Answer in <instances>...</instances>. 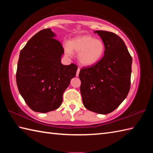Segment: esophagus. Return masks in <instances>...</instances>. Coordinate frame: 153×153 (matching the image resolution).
I'll return each mask as SVG.
<instances>
[{
  "label": "esophagus",
  "instance_id": "obj_1",
  "mask_svg": "<svg viewBox=\"0 0 153 153\" xmlns=\"http://www.w3.org/2000/svg\"><path fill=\"white\" fill-rule=\"evenodd\" d=\"M79 71H80V68H77V73H76V76H79Z\"/></svg>",
  "mask_w": 153,
  "mask_h": 153
}]
</instances>
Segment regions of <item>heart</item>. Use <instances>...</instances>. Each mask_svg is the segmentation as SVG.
<instances>
[{"instance_id":"b5f03b06","label":"heart","mask_w":153,"mask_h":153,"mask_svg":"<svg viewBox=\"0 0 153 153\" xmlns=\"http://www.w3.org/2000/svg\"><path fill=\"white\" fill-rule=\"evenodd\" d=\"M64 50L68 55H71L72 52L79 53V62L83 66H91L102 58L105 46L100 39H95L90 35H80L73 38L69 44L65 45Z\"/></svg>"}]
</instances>
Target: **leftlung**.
I'll return each mask as SVG.
<instances>
[{
	"label": "left lung",
	"mask_w": 153,
	"mask_h": 153,
	"mask_svg": "<svg viewBox=\"0 0 153 153\" xmlns=\"http://www.w3.org/2000/svg\"><path fill=\"white\" fill-rule=\"evenodd\" d=\"M105 44V55L99 62L81 69L80 91L84 106L106 114L118 108L130 89L132 58L118 35L95 31Z\"/></svg>",
	"instance_id": "obj_1"
}]
</instances>
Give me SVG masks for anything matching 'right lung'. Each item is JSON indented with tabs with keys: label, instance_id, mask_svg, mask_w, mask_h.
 I'll list each match as a JSON object with an SVG mask.
<instances>
[{
	"label": "right lung",
	"instance_id": "obj_1",
	"mask_svg": "<svg viewBox=\"0 0 153 153\" xmlns=\"http://www.w3.org/2000/svg\"><path fill=\"white\" fill-rule=\"evenodd\" d=\"M55 37L50 28L39 31L19 53L16 83L35 112L46 113L59 108L64 92L76 74V64L61 63L64 51Z\"/></svg>",
	"mask_w": 153,
	"mask_h": 153
}]
</instances>
